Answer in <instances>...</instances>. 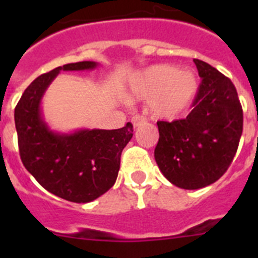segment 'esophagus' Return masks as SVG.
<instances>
[{
	"label": "esophagus",
	"instance_id": "esophagus-1",
	"mask_svg": "<svg viewBox=\"0 0 258 258\" xmlns=\"http://www.w3.org/2000/svg\"><path fill=\"white\" fill-rule=\"evenodd\" d=\"M145 121H146V118L143 117V116L137 115V116H133V117H132V124H133L134 127L140 126V125L143 124Z\"/></svg>",
	"mask_w": 258,
	"mask_h": 258
}]
</instances>
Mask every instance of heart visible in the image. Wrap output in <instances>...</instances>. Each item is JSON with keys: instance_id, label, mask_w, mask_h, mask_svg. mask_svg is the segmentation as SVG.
Masks as SVG:
<instances>
[{"instance_id": "1", "label": "heart", "mask_w": 258, "mask_h": 258, "mask_svg": "<svg viewBox=\"0 0 258 258\" xmlns=\"http://www.w3.org/2000/svg\"><path fill=\"white\" fill-rule=\"evenodd\" d=\"M198 90L199 80L192 70L156 64L132 77L127 94L132 99H150V113L156 118L170 120L190 108Z\"/></svg>"}]
</instances>
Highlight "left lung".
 Segmentation results:
<instances>
[{
  "instance_id": "obj_1",
  "label": "left lung",
  "mask_w": 258,
  "mask_h": 258,
  "mask_svg": "<svg viewBox=\"0 0 258 258\" xmlns=\"http://www.w3.org/2000/svg\"><path fill=\"white\" fill-rule=\"evenodd\" d=\"M202 79L186 118L159 121L155 160L170 183L198 190L214 183L235 156L243 132V109L231 80L194 59Z\"/></svg>"
}]
</instances>
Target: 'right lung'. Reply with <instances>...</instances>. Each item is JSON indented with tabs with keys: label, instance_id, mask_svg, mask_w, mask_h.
Instances as JSON below:
<instances>
[{
	"label": "right lung",
	"instance_id": "1",
	"mask_svg": "<svg viewBox=\"0 0 258 258\" xmlns=\"http://www.w3.org/2000/svg\"><path fill=\"white\" fill-rule=\"evenodd\" d=\"M97 61H77L41 75L24 90L15 107V127L22 161L38 183L56 197L89 203L115 184L120 157L133 137V125L121 129L51 131L42 113V98L60 71H92Z\"/></svg>",
	"mask_w": 258,
	"mask_h": 258
}]
</instances>
